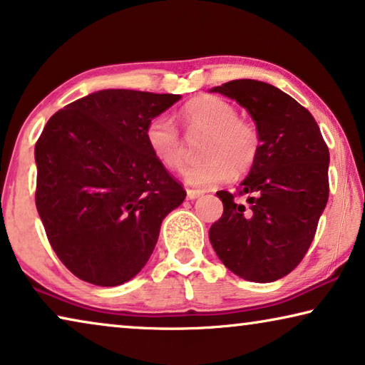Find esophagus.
Masks as SVG:
<instances>
[{"label":"esophagus","instance_id":"34e87169","mask_svg":"<svg viewBox=\"0 0 365 365\" xmlns=\"http://www.w3.org/2000/svg\"><path fill=\"white\" fill-rule=\"evenodd\" d=\"M201 192H198V190H187V198L188 200H197L201 197Z\"/></svg>","mask_w":365,"mask_h":365}]
</instances>
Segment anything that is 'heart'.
<instances>
[{"label": "heart", "instance_id": "obj_1", "mask_svg": "<svg viewBox=\"0 0 365 365\" xmlns=\"http://www.w3.org/2000/svg\"><path fill=\"white\" fill-rule=\"evenodd\" d=\"M183 121L190 130L206 133L201 145L203 162L183 168L182 177L195 188H213L236 173L249 170L259 154V135L251 124L239 119L230 101L203 95L185 105ZM145 144L160 165L175 170L183 162V145L175 123L167 114L154 116L144 130Z\"/></svg>", "mask_w": 365, "mask_h": 365}]
</instances>
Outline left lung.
<instances>
[{
  "mask_svg": "<svg viewBox=\"0 0 365 365\" xmlns=\"http://www.w3.org/2000/svg\"><path fill=\"white\" fill-rule=\"evenodd\" d=\"M210 91L246 108L260 140L237 193H216L225 211L210 227L211 246L241 279L279 280L302 262L328 203V145L312 113L274 85L244 78ZM242 194L246 204L235 200Z\"/></svg>",
  "mask_w": 365,
  "mask_h": 365,
  "instance_id": "8db88e82",
  "label": "left lung"
}]
</instances>
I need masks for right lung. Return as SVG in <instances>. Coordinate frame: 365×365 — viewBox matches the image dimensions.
Returning a JSON list of instances; mask_svg holds the SVG:
<instances>
[{
  "label": "right lung",
  "mask_w": 365,
  "mask_h": 365,
  "mask_svg": "<svg viewBox=\"0 0 365 365\" xmlns=\"http://www.w3.org/2000/svg\"><path fill=\"white\" fill-rule=\"evenodd\" d=\"M180 95L100 90L48 119L34 157L48 242L78 279L116 287L139 274L187 192L154 159L144 130Z\"/></svg>",
  "instance_id": "obj_1"
}]
</instances>
